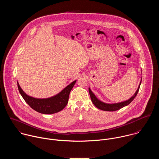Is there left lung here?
Returning <instances> with one entry per match:
<instances>
[{"mask_svg":"<svg viewBox=\"0 0 159 159\" xmlns=\"http://www.w3.org/2000/svg\"><path fill=\"white\" fill-rule=\"evenodd\" d=\"M141 82H140V85L139 86V88H138L137 91H136V93H134V96H133L128 101H124V102H120V103H116V104H106V103H104V102H101V101H99L97 99V98L95 96V95L93 94V93L91 91V90H90L89 88V94H90V98H91V101H92L93 103L98 109L103 110V111H117V110L128 105L129 103L131 102V101H133V100L136 97V96L137 95V94L139 91V89H140V87Z\"/></svg>","mask_w":159,"mask_h":159,"instance_id":"1","label":"left lung"}]
</instances>
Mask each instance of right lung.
<instances>
[{
	"label": "right lung",
	"instance_id": "add662e5",
	"mask_svg": "<svg viewBox=\"0 0 159 159\" xmlns=\"http://www.w3.org/2000/svg\"><path fill=\"white\" fill-rule=\"evenodd\" d=\"M76 80L66 86L58 94L47 99H36L28 96L17 82L19 91L28 104L36 111L42 114H54L61 111L69 101V94Z\"/></svg>",
	"mask_w": 159,
	"mask_h": 159
}]
</instances>
